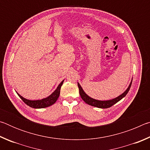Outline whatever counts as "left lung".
I'll return each mask as SVG.
<instances>
[{
	"label": "left lung",
	"mask_w": 150,
	"mask_h": 150,
	"mask_svg": "<svg viewBox=\"0 0 150 150\" xmlns=\"http://www.w3.org/2000/svg\"><path fill=\"white\" fill-rule=\"evenodd\" d=\"M132 82L130 83V85H129V87L128 88H127L126 91L124 93L122 94L121 95L118 96V97H116V98H114V99H112V100H106V101L97 100L93 99V98L89 97V96H88L87 94L84 92V91L83 90L82 87H81V85L79 84V83H77V85H78L79 89V94H80L81 97L82 98V99L84 100L86 103L88 104V105H91L93 106H95V107H97V108H107L109 107H111V106H113L115 104L118 103L119 100H120L122 98H124V96L127 95V93H128V91H129V90H130V88L131 87Z\"/></svg>",
	"instance_id": "left-lung-1"
}]
</instances>
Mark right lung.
<instances>
[{"mask_svg": "<svg viewBox=\"0 0 150 150\" xmlns=\"http://www.w3.org/2000/svg\"><path fill=\"white\" fill-rule=\"evenodd\" d=\"M63 81H64V80L62 81V83H61L59 85V86L57 87V89L55 90L54 92L52 94V95L48 96V97L44 98V99H42V100H30L23 98L22 96H20L18 93L17 94L20 96V98L24 101V103H26L27 105H28L29 106H30V107L34 108H45V107H47V106H50L51 105H54V104L56 102V100H57V98L59 96L60 89H61V87H62V85H63Z\"/></svg>", "mask_w": 150, "mask_h": 150, "instance_id": "obj_1", "label": "right lung"}]
</instances>
